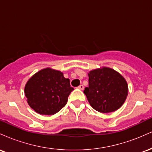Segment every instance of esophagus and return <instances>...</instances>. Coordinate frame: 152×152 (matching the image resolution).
Here are the masks:
<instances>
[{
    "instance_id": "34e87169",
    "label": "esophagus",
    "mask_w": 152,
    "mask_h": 152,
    "mask_svg": "<svg viewBox=\"0 0 152 152\" xmlns=\"http://www.w3.org/2000/svg\"><path fill=\"white\" fill-rule=\"evenodd\" d=\"M78 88L80 90H83V88H84V87H83V85H80V86H78Z\"/></svg>"
}]
</instances>
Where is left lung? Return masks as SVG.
<instances>
[{
  "label": "left lung",
  "instance_id": "8db88e82",
  "mask_svg": "<svg viewBox=\"0 0 152 152\" xmlns=\"http://www.w3.org/2000/svg\"><path fill=\"white\" fill-rule=\"evenodd\" d=\"M88 75V87L83 93L92 108L101 113L116 111L128 95V84L119 73L108 67L94 69Z\"/></svg>",
  "mask_w": 152,
  "mask_h": 152
}]
</instances>
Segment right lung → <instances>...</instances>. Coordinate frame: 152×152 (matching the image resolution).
<instances>
[{
  "mask_svg": "<svg viewBox=\"0 0 152 152\" xmlns=\"http://www.w3.org/2000/svg\"><path fill=\"white\" fill-rule=\"evenodd\" d=\"M74 88L70 80L62 72L46 68L35 74L25 86V96L28 105L36 112L53 115L66 105Z\"/></svg>",
  "mask_w": 152,
  "mask_h": 152,
  "instance_id": "add662e5",
  "label": "right lung"
}]
</instances>
